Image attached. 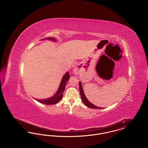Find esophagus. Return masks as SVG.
Instances as JSON below:
<instances>
[{"instance_id":"34e87169","label":"esophagus","mask_w":148,"mask_h":148,"mask_svg":"<svg viewBox=\"0 0 148 148\" xmlns=\"http://www.w3.org/2000/svg\"><path fill=\"white\" fill-rule=\"evenodd\" d=\"M79 68H80V67H79V66L77 65L75 66V68H74V70H73V73H74V74L77 75V74H78V73H79Z\"/></svg>"}]
</instances>
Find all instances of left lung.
I'll use <instances>...</instances> for the list:
<instances>
[{
    "mask_svg": "<svg viewBox=\"0 0 148 148\" xmlns=\"http://www.w3.org/2000/svg\"><path fill=\"white\" fill-rule=\"evenodd\" d=\"M79 92H80V94L81 98H82V100L83 102L84 103L85 105L86 106H87L89 107V108H92V109H103V108L98 107V106H97L92 104V103H91L87 99V98H86V97H85V95L84 92H83V88H82V85L81 82H79Z\"/></svg>",
    "mask_w": 148,
    "mask_h": 148,
    "instance_id": "1",
    "label": "left lung"
}]
</instances>
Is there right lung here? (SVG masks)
Here are the masks:
<instances>
[{"instance_id":"obj_1","label":"right lung","mask_w":148,"mask_h":148,"mask_svg":"<svg viewBox=\"0 0 148 148\" xmlns=\"http://www.w3.org/2000/svg\"><path fill=\"white\" fill-rule=\"evenodd\" d=\"M44 39H48L53 42H56V39L53 38H47ZM69 78H70V75H69V71H67L62 79L61 83L60 84L58 91L56 92V93L54 94L53 97L49 98L42 99V100L41 99L38 100L37 99H35V100L42 104H46V105H52V104H56V103H58L63 98L65 85L66 84L67 82H68V80L69 79Z\"/></svg>"}]
</instances>
